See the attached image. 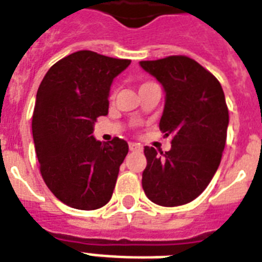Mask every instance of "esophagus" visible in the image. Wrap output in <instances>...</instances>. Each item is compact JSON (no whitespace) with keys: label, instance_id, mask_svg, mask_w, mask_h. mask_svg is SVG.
<instances>
[{"label":"esophagus","instance_id":"esophagus-1","mask_svg":"<svg viewBox=\"0 0 262 262\" xmlns=\"http://www.w3.org/2000/svg\"><path fill=\"white\" fill-rule=\"evenodd\" d=\"M129 148H130V151H133V152H140L141 149H143V147H141V145L137 143H130L129 144Z\"/></svg>","mask_w":262,"mask_h":262}]
</instances>
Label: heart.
<instances>
[{"mask_svg":"<svg viewBox=\"0 0 262 262\" xmlns=\"http://www.w3.org/2000/svg\"><path fill=\"white\" fill-rule=\"evenodd\" d=\"M144 85H145V84H144Z\"/></svg>","mask_w":262,"mask_h":262,"instance_id":"heart-1","label":"heart"}]
</instances>
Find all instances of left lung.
Returning a JSON list of instances; mask_svg holds the SVG:
<instances>
[{
	"instance_id": "8db88e82",
	"label": "left lung",
	"mask_w": 262,
	"mask_h": 262,
	"mask_svg": "<svg viewBox=\"0 0 262 262\" xmlns=\"http://www.w3.org/2000/svg\"><path fill=\"white\" fill-rule=\"evenodd\" d=\"M140 67L163 87L159 127L164 136H172L171 149L164 154L144 148L143 189L158 205H183L205 190L222 160L228 127L223 88L215 76L185 55L141 61Z\"/></svg>"
}]
</instances>
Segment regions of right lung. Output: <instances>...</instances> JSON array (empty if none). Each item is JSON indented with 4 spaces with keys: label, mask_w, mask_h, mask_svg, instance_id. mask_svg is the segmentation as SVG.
Returning <instances> with one entry per match:
<instances>
[{
    "label": "right lung",
    "mask_w": 262,
    "mask_h": 262,
    "mask_svg": "<svg viewBox=\"0 0 262 262\" xmlns=\"http://www.w3.org/2000/svg\"><path fill=\"white\" fill-rule=\"evenodd\" d=\"M130 65L88 50L76 51L49 69L38 88L32 136L43 181L63 204L92 211L110 201L125 140L102 143L92 136L108 113L113 80Z\"/></svg>",
    "instance_id": "obj_1"
}]
</instances>
